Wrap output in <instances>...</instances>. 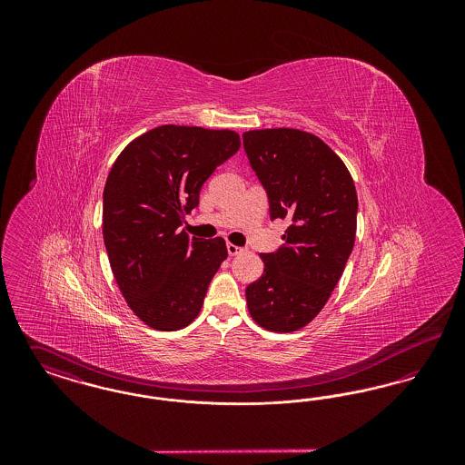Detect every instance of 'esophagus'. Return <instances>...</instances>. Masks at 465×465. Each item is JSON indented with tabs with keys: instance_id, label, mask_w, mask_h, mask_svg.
Here are the masks:
<instances>
[{
	"instance_id": "34e87169",
	"label": "esophagus",
	"mask_w": 465,
	"mask_h": 465,
	"mask_svg": "<svg viewBox=\"0 0 465 465\" xmlns=\"http://www.w3.org/2000/svg\"><path fill=\"white\" fill-rule=\"evenodd\" d=\"M226 251H228L230 256H237V254L242 252L243 249L239 247V245H233V243H226Z\"/></svg>"
}]
</instances>
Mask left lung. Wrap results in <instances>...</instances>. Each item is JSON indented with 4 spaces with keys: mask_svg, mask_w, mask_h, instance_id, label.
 <instances>
[{
    "mask_svg": "<svg viewBox=\"0 0 465 465\" xmlns=\"http://www.w3.org/2000/svg\"><path fill=\"white\" fill-rule=\"evenodd\" d=\"M243 150L270 203L288 220L284 243L262 254L263 275L245 289L251 317L268 331H298L324 309L355 242L354 181L331 148L298 129L242 134Z\"/></svg>",
    "mask_w": 465,
    "mask_h": 465,
    "instance_id": "1",
    "label": "left lung"
}]
</instances>
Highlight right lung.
Wrapping results in <instances>:
<instances>
[{
  "instance_id": "1",
  "label": "right lung",
  "mask_w": 465,
  "mask_h": 465,
  "mask_svg": "<svg viewBox=\"0 0 465 465\" xmlns=\"http://www.w3.org/2000/svg\"><path fill=\"white\" fill-rule=\"evenodd\" d=\"M239 148L233 131L162 125L134 139L111 167L103 193L111 270L127 305L153 330L193 322L228 256L222 237L190 239L177 228L199 205L202 184Z\"/></svg>"
}]
</instances>
